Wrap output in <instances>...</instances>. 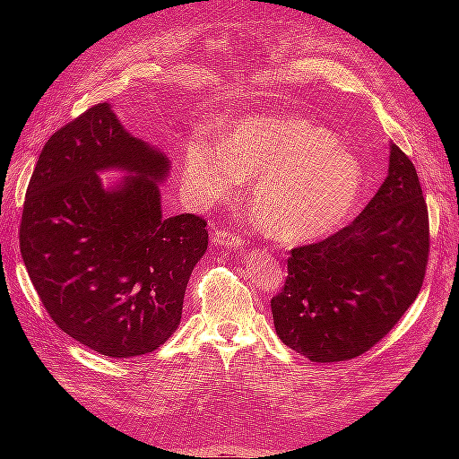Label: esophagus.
<instances>
[{
  "label": "esophagus",
  "instance_id": "1",
  "mask_svg": "<svg viewBox=\"0 0 459 459\" xmlns=\"http://www.w3.org/2000/svg\"><path fill=\"white\" fill-rule=\"evenodd\" d=\"M212 241H214V245H218V247H241V243H243V239L239 238V235H233V233H228V231H214L212 233Z\"/></svg>",
  "mask_w": 459,
  "mask_h": 459
}]
</instances>
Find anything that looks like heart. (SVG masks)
Listing matches in <instances>:
<instances>
[{
    "mask_svg": "<svg viewBox=\"0 0 459 459\" xmlns=\"http://www.w3.org/2000/svg\"><path fill=\"white\" fill-rule=\"evenodd\" d=\"M243 178H256L251 214L283 245L314 241L341 226L364 186V170L335 135L299 117L241 118L224 145L193 140L184 184L208 201L231 197Z\"/></svg>",
    "mask_w": 459,
    "mask_h": 459,
    "instance_id": "obj_1",
    "label": "heart"
}]
</instances>
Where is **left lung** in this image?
<instances>
[{
  "label": "left lung",
  "mask_w": 459,
  "mask_h": 459,
  "mask_svg": "<svg viewBox=\"0 0 459 459\" xmlns=\"http://www.w3.org/2000/svg\"><path fill=\"white\" fill-rule=\"evenodd\" d=\"M429 256V214L418 172L391 143L388 174L349 226L290 251L272 299L277 337L312 362L369 351L411 307Z\"/></svg>",
  "instance_id": "obj_1"
}]
</instances>
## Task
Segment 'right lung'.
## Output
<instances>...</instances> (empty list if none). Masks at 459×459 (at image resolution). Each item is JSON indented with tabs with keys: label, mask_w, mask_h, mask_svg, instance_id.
Here are the masks:
<instances>
[{
	"label": "right lung",
	"mask_w": 459,
	"mask_h": 459,
	"mask_svg": "<svg viewBox=\"0 0 459 459\" xmlns=\"http://www.w3.org/2000/svg\"><path fill=\"white\" fill-rule=\"evenodd\" d=\"M107 169L125 176L105 186ZM169 172L160 149L97 103L49 137L26 189L21 255L38 297L66 335L103 356L169 341L206 253L204 218L162 216Z\"/></svg>",
	"instance_id": "add662e5"
}]
</instances>
